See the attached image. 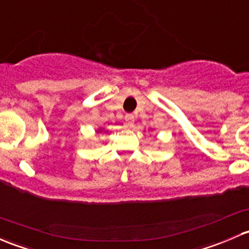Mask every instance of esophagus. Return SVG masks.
<instances>
[{
    "label": "esophagus",
    "instance_id": "1",
    "mask_svg": "<svg viewBox=\"0 0 249 249\" xmlns=\"http://www.w3.org/2000/svg\"><path fill=\"white\" fill-rule=\"evenodd\" d=\"M125 122H126L127 126L133 127V124H135V117H133V114H126L125 116Z\"/></svg>",
    "mask_w": 249,
    "mask_h": 249
}]
</instances>
